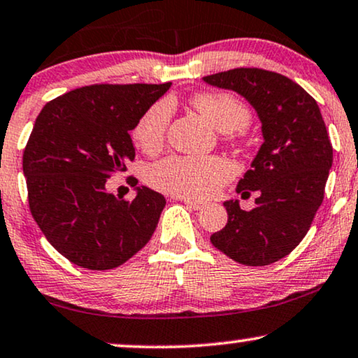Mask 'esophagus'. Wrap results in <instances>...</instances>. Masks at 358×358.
Here are the masks:
<instances>
[{"label": "esophagus", "mask_w": 358, "mask_h": 358, "mask_svg": "<svg viewBox=\"0 0 358 358\" xmlns=\"http://www.w3.org/2000/svg\"><path fill=\"white\" fill-rule=\"evenodd\" d=\"M178 201H182L185 206H187L189 208H192V210H201V208L203 207V203H201V202H196V201H192V199H185V197H179Z\"/></svg>", "instance_id": "esophagus-1"}]
</instances>
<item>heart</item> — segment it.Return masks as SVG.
<instances>
[{
	"mask_svg": "<svg viewBox=\"0 0 358 358\" xmlns=\"http://www.w3.org/2000/svg\"><path fill=\"white\" fill-rule=\"evenodd\" d=\"M192 105L217 131L234 138L235 131L247 128L252 118L250 110L229 94H199ZM173 105L161 100L150 106L133 128L136 146L146 155H155L162 148L168 131ZM230 178V168L220 157L171 156L148 171L152 187L185 199H207L213 196Z\"/></svg>",
	"mask_w": 358,
	"mask_h": 358,
	"instance_id": "heart-1",
	"label": "heart"
}]
</instances>
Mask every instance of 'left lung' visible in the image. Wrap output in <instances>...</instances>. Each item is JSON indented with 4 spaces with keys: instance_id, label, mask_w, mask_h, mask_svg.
I'll use <instances>...</instances> for the list:
<instances>
[{
    "instance_id": "8db88e82",
    "label": "left lung",
    "mask_w": 358,
    "mask_h": 358,
    "mask_svg": "<svg viewBox=\"0 0 358 358\" xmlns=\"http://www.w3.org/2000/svg\"><path fill=\"white\" fill-rule=\"evenodd\" d=\"M243 96L262 122L263 145L238 180L241 196L258 190L252 210L225 201L227 225L212 245L247 266H264L299 245L321 207L332 166V145L317 101L281 73L234 69L202 78Z\"/></svg>"
}]
</instances>
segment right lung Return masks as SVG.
Returning <instances> with one entry per match:
<instances>
[{"instance_id":"right-lung-1","label":"right lung","mask_w":358,"mask_h":358,"mask_svg":"<svg viewBox=\"0 0 358 358\" xmlns=\"http://www.w3.org/2000/svg\"><path fill=\"white\" fill-rule=\"evenodd\" d=\"M171 83L88 85L41 110L22 155L29 208L49 243L88 270H113L155 234L164 196L146 185L131 202L106 180L134 159L129 131Z\"/></svg>"}]
</instances>
